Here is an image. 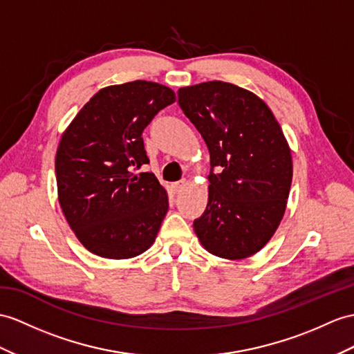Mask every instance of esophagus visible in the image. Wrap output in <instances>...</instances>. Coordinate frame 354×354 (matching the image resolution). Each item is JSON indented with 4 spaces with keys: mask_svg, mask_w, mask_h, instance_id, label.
Instances as JSON below:
<instances>
[{
    "mask_svg": "<svg viewBox=\"0 0 354 354\" xmlns=\"http://www.w3.org/2000/svg\"><path fill=\"white\" fill-rule=\"evenodd\" d=\"M185 186H186V182H185V180H182V182H176V183H172V185H171L172 191H174V192H180Z\"/></svg>",
    "mask_w": 354,
    "mask_h": 354,
    "instance_id": "34e87169",
    "label": "esophagus"
}]
</instances>
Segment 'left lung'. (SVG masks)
<instances>
[{
	"mask_svg": "<svg viewBox=\"0 0 354 354\" xmlns=\"http://www.w3.org/2000/svg\"><path fill=\"white\" fill-rule=\"evenodd\" d=\"M177 94L210 151L209 201L194 221L198 240L227 260L251 257L272 239L287 207L292 160L282 129L257 94L234 84L210 81Z\"/></svg>",
	"mask_w": 354,
	"mask_h": 354,
	"instance_id": "8db88e82",
	"label": "left lung"
}]
</instances>
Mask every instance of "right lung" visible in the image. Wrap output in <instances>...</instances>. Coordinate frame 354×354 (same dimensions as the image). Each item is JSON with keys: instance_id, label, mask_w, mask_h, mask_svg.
<instances>
[{"instance_id": "add662e5", "label": "right lung", "mask_w": 354, "mask_h": 354, "mask_svg": "<svg viewBox=\"0 0 354 354\" xmlns=\"http://www.w3.org/2000/svg\"><path fill=\"white\" fill-rule=\"evenodd\" d=\"M176 102L171 88L133 81L102 88L64 131L55 156L58 201L90 252L126 260L154 243L168 195L149 163L142 131Z\"/></svg>"}]
</instances>
